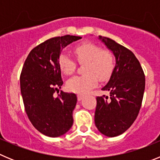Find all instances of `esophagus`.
<instances>
[{"instance_id":"1","label":"esophagus","mask_w":160,"mask_h":160,"mask_svg":"<svg viewBox=\"0 0 160 160\" xmlns=\"http://www.w3.org/2000/svg\"><path fill=\"white\" fill-rule=\"evenodd\" d=\"M83 98H84V94H78V101H81Z\"/></svg>"}]
</instances>
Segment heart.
Returning a JSON list of instances; mask_svg holds the SVG:
<instances>
[{"mask_svg": "<svg viewBox=\"0 0 160 160\" xmlns=\"http://www.w3.org/2000/svg\"><path fill=\"white\" fill-rule=\"evenodd\" d=\"M74 53L79 62H87L84 66L86 73L75 76L68 81L67 88L72 92H88L98 84V78L102 81L107 80L113 73L115 66L114 54L109 50L102 49L98 45L83 42L75 46ZM58 65L66 75H70L75 70V62L65 52L59 55Z\"/></svg>", "mask_w": 160, "mask_h": 160, "instance_id": "heart-1", "label": "heart"}]
</instances>
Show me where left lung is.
Masks as SVG:
<instances>
[{
	"label": "left lung",
	"mask_w": 160,
	"mask_h": 160,
	"mask_svg": "<svg viewBox=\"0 0 160 160\" xmlns=\"http://www.w3.org/2000/svg\"><path fill=\"white\" fill-rule=\"evenodd\" d=\"M114 53L116 64L108 83L102 90L110 97H97L94 122L106 136L114 137L125 132L138 116L144 90L145 75L135 54L112 39L98 38Z\"/></svg>",
	"instance_id": "1"
}]
</instances>
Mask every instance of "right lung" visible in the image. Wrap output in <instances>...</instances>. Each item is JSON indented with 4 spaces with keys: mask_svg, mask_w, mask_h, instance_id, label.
Masks as SVG:
<instances>
[{
    "mask_svg": "<svg viewBox=\"0 0 160 160\" xmlns=\"http://www.w3.org/2000/svg\"><path fill=\"white\" fill-rule=\"evenodd\" d=\"M81 38L65 35L48 39L31 50L22 67L20 85L25 112L32 126L46 136H61L73 125L76 94H53L63 84L58 65L61 51Z\"/></svg>",
    "mask_w": 160,
    "mask_h": 160,
    "instance_id": "add662e5",
    "label": "right lung"
}]
</instances>
